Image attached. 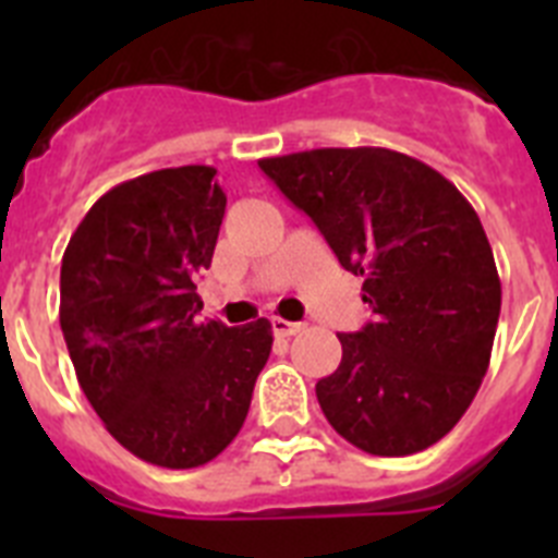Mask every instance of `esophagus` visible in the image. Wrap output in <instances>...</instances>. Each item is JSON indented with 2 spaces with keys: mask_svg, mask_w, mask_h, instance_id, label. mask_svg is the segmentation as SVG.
<instances>
[{
  "mask_svg": "<svg viewBox=\"0 0 558 558\" xmlns=\"http://www.w3.org/2000/svg\"><path fill=\"white\" fill-rule=\"evenodd\" d=\"M270 327H274V335L276 338H290V335L295 332H302V324H295V322H284V318H270Z\"/></svg>",
  "mask_w": 558,
  "mask_h": 558,
  "instance_id": "obj_1",
  "label": "esophagus"
}]
</instances>
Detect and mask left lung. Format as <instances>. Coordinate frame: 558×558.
Listing matches in <instances>:
<instances>
[{
	"instance_id": "left-lung-1",
	"label": "left lung",
	"mask_w": 558,
	"mask_h": 558,
	"mask_svg": "<svg viewBox=\"0 0 558 558\" xmlns=\"http://www.w3.org/2000/svg\"><path fill=\"white\" fill-rule=\"evenodd\" d=\"M259 167L363 276L374 313L338 335L340 366L315 386L324 416L372 456L427 450L472 405L500 318L477 211L441 172L388 147H318Z\"/></svg>"
}]
</instances>
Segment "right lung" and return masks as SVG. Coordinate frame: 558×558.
<instances>
[{
  "label": "right lung",
  "mask_w": 558,
  "mask_h": 558,
  "mask_svg": "<svg viewBox=\"0 0 558 558\" xmlns=\"http://www.w3.org/2000/svg\"><path fill=\"white\" fill-rule=\"evenodd\" d=\"M218 170L167 167L108 190L61 263V329L83 393L128 452L167 470L218 458L268 363V318L198 322L195 276L226 215Z\"/></svg>",
  "instance_id": "obj_1"
}]
</instances>
